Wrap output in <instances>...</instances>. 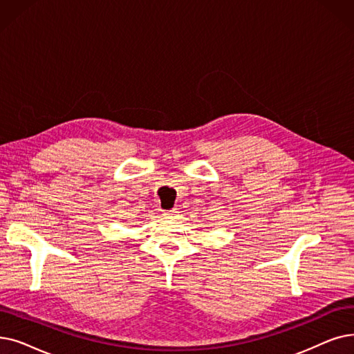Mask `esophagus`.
I'll list each match as a JSON object with an SVG mask.
<instances>
[{"instance_id": "obj_1", "label": "esophagus", "mask_w": 354, "mask_h": 354, "mask_svg": "<svg viewBox=\"0 0 354 354\" xmlns=\"http://www.w3.org/2000/svg\"><path fill=\"white\" fill-rule=\"evenodd\" d=\"M175 214H176V211H175V209H171V211H165V212H163V218H172Z\"/></svg>"}]
</instances>
